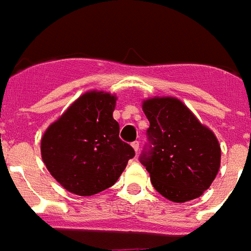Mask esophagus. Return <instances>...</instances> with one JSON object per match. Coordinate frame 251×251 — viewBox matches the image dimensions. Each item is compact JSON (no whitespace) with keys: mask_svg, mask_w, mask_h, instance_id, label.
I'll list each match as a JSON object with an SVG mask.
<instances>
[{"mask_svg":"<svg viewBox=\"0 0 251 251\" xmlns=\"http://www.w3.org/2000/svg\"><path fill=\"white\" fill-rule=\"evenodd\" d=\"M131 145H132V148H134V151H135L136 153H138V151H139V142H138V140H135V142H132Z\"/></svg>","mask_w":251,"mask_h":251,"instance_id":"1","label":"esophagus"}]
</instances>
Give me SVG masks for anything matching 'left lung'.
<instances>
[{
	"instance_id": "left-lung-1",
	"label": "left lung",
	"mask_w": 251,
	"mask_h": 251,
	"mask_svg": "<svg viewBox=\"0 0 251 251\" xmlns=\"http://www.w3.org/2000/svg\"><path fill=\"white\" fill-rule=\"evenodd\" d=\"M143 109L149 121L148 143L139 161L154 189L176 203L201 197L220 170L214 134L176 98H151Z\"/></svg>"
}]
</instances>
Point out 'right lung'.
Wrapping results in <instances>:
<instances>
[{
  "label": "right lung",
  "mask_w": 251,
  "mask_h": 251,
  "mask_svg": "<svg viewBox=\"0 0 251 251\" xmlns=\"http://www.w3.org/2000/svg\"><path fill=\"white\" fill-rule=\"evenodd\" d=\"M115 106L111 94L89 92L44 132L43 162L66 190L80 197L106 190L135 155L131 145L120 139Z\"/></svg>",
  "instance_id": "obj_1"
}]
</instances>
